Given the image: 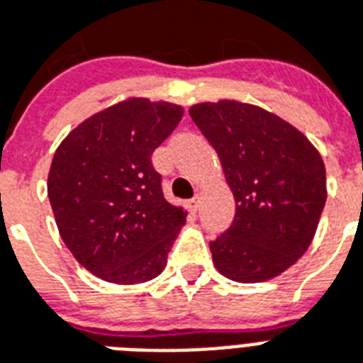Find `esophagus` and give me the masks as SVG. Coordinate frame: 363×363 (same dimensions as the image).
<instances>
[{
  "instance_id": "1",
  "label": "esophagus",
  "mask_w": 363,
  "mask_h": 363,
  "mask_svg": "<svg viewBox=\"0 0 363 363\" xmlns=\"http://www.w3.org/2000/svg\"><path fill=\"white\" fill-rule=\"evenodd\" d=\"M189 208H190V211H192V213H196V211H198V208H200V198H198V196H194V198L190 200Z\"/></svg>"
}]
</instances>
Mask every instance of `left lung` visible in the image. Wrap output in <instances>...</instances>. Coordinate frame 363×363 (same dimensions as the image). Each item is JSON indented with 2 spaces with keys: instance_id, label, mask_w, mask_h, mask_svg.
Masks as SVG:
<instances>
[{
  "instance_id": "obj_1",
  "label": "left lung",
  "mask_w": 363,
  "mask_h": 363,
  "mask_svg": "<svg viewBox=\"0 0 363 363\" xmlns=\"http://www.w3.org/2000/svg\"><path fill=\"white\" fill-rule=\"evenodd\" d=\"M190 117L216 147L236 203L233 225L209 242L217 271L236 283L277 277L318 229L327 200L321 155L291 123L257 106L203 101Z\"/></svg>"
}]
</instances>
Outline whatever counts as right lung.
Masks as SVG:
<instances>
[{
  "mask_svg": "<svg viewBox=\"0 0 363 363\" xmlns=\"http://www.w3.org/2000/svg\"><path fill=\"white\" fill-rule=\"evenodd\" d=\"M181 119V106L128 98L82 121L53 155L48 196L59 235L107 283H146L167 265L186 211L165 200L152 154Z\"/></svg>",
  "mask_w": 363,
  "mask_h": 363,
  "instance_id": "right-lung-1",
  "label": "right lung"
}]
</instances>
